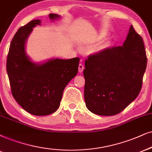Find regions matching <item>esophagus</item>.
Returning <instances> with one entry per match:
<instances>
[{"instance_id": "1", "label": "esophagus", "mask_w": 152, "mask_h": 152, "mask_svg": "<svg viewBox=\"0 0 152 152\" xmlns=\"http://www.w3.org/2000/svg\"><path fill=\"white\" fill-rule=\"evenodd\" d=\"M84 69V66L82 63H80L79 65H78V72L80 73H81L83 71Z\"/></svg>"}]
</instances>
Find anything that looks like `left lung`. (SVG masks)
Returning a JSON list of instances; mask_svg holds the SVG:
<instances>
[{
	"label": "left lung",
	"mask_w": 152,
	"mask_h": 152,
	"mask_svg": "<svg viewBox=\"0 0 152 152\" xmlns=\"http://www.w3.org/2000/svg\"><path fill=\"white\" fill-rule=\"evenodd\" d=\"M147 58L142 38L133 26L122 46L90 55L85 62L84 98L93 114L114 116L139 95Z\"/></svg>",
	"instance_id": "8db88e82"
}]
</instances>
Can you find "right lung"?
<instances>
[{"label":"right lung","mask_w":152,"mask_h":152,"mask_svg":"<svg viewBox=\"0 0 152 152\" xmlns=\"http://www.w3.org/2000/svg\"><path fill=\"white\" fill-rule=\"evenodd\" d=\"M50 20L59 17L50 14ZM41 20L31 21L17 30L7 54L6 69L12 95L27 112L35 116L53 114L59 108L63 91L78 73L79 57L52 59L43 64L31 62L25 53V42Z\"/></svg>","instance_id":"obj_1"}]
</instances>
